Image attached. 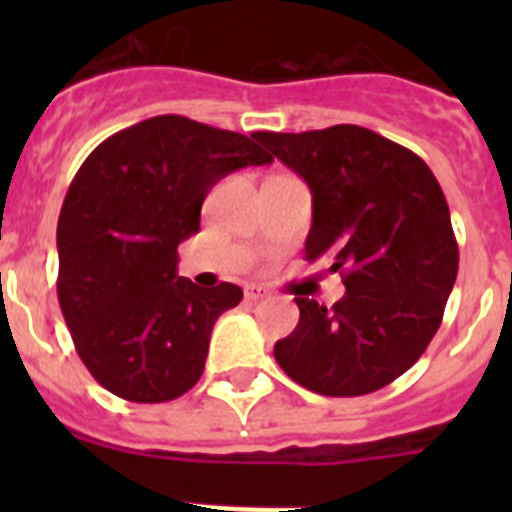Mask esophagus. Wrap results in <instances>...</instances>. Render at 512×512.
I'll return each mask as SVG.
<instances>
[{
	"label": "esophagus",
	"mask_w": 512,
	"mask_h": 512,
	"mask_svg": "<svg viewBox=\"0 0 512 512\" xmlns=\"http://www.w3.org/2000/svg\"><path fill=\"white\" fill-rule=\"evenodd\" d=\"M264 297H269V289L261 287V284H248V287H246V300L248 302H259V300H264Z\"/></svg>",
	"instance_id": "34e87169"
}]
</instances>
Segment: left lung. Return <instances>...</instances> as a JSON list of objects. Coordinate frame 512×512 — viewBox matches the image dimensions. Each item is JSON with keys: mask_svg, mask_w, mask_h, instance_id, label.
I'll return each instance as SVG.
<instances>
[{"mask_svg": "<svg viewBox=\"0 0 512 512\" xmlns=\"http://www.w3.org/2000/svg\"><path fill=\"white\" fill-rule=\"evenodd\" d=\"M312 192L307 261H330L346 295L333 307L295 295L300 323L274 359L305 390L377 392L436 336L459 271L441 184L420 156L359 125L253 133Z\"/></svg>", "mask_w": 512, "mask_h": 512, "instance_id": "1", "label": "left lung"}]
</instances>
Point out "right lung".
<instances>
[{"instance_id":"obj_1","label":"right lung","mask_w":512,"mask_h":512,"mask_svg":"<svg viewBox=\"0 0 512 512\" xmlns=\"http://www.w3.org/2000/svg\"><path fill=\"white\" fill-rule=\"evenodd\" d=\"M274 158L248 135L158 115L99 143L58 217V302L81 361L130 402L182 397L205 372L215 320L243 300L176 274L207 192Z\"/></svg>"}]
</instances>
